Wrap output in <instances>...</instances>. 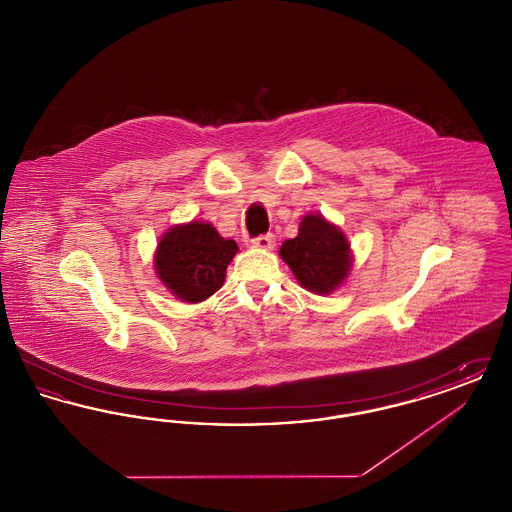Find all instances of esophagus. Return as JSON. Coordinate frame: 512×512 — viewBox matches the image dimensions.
I'll return each instance as SVG.
<instances>
[{
    "label": "esophagus",
    "mask_w": 512,
    "mask_h": 512,
    "mask_svg": "<svg viewBox=\"0 0 512 512\" xmlns=\"http://www.w3.org/2000/svg\"><path fill=\"white\" fill-rule=\"evenodd\" d=\"M249 244L253 247H259V249H272L276 245V238H274V234H265V236L253 238Z\"/></svg>",
    "instance_id": "obj_1"
}]
</instances>
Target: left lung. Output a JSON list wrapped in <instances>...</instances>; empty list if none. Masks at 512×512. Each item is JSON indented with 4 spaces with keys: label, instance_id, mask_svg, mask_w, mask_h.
I'll return each mask as SVG.
<instances>
[{
    "label": "left lung",
    "instance_id": "8db88e82",
    "mask_svg": "<svg viewBox=\"0 0 512 512\" xmlns=\"http://www.w3.org/2000/svg\"><path fill=\"white\" fill-rule=\"evenodd\" d=\"M280 257L307 292L328 295L340 288L353 267L345 234L322 215H305L299 232L280 247Z\"/></svg>",
    "mask_w": 512,
    "mask_h": 512
}]
</instances>
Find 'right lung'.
I'll list each match as a JSON object with an SVG mask.
<instances>
[{"label":"right lung","instance_id":"1","mask_svg":"<svg viewBox=\"0 0 512 512\" xmlns=\"http://www.w3.org/2000/svg\"><path fill=\"white\" fill-rule=\"evenodd\" d=\"M238 244L222 238L213 224L192 220L172 226L155 251V270L172 295L199 303L219 292Z\"/></svg>","mask_w":512,"mask_h":512}]
</instances>
